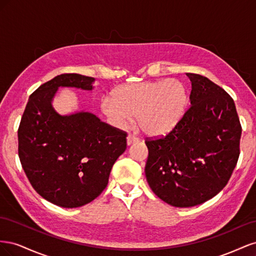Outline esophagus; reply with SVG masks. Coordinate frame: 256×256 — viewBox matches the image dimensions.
<instances>
[{
    "label": "esophagus",
    "mask_w": 256,
    "mask_h": 256,
    "mask_svg": "<svg viewBox=\"0 0 256 256\" xmlns=\"http://www.w3.org/2000/svg\"><path fill=\"white\" fill-rule=\"evenodd\" d=\"M138 140H140V138H138L136 136H134V134H129V136H127V144L130 145V144H132V143L138 142Z\"/></svg>",
    "instance_id": "esophagus-1"
}]
</instances>
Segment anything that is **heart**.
Wrapping results in <instances>:
<instances>
[{"mask_svg":"<svg viewBox=\"0 0 256 256\" xmlns=\"http://www.w3.org/2000/svg\"><path fill=\"white\" fill-rule=\"evenodd\" d=\"M189 92L177 79L144 81L122 85L112 97L102 102L104 113L113 125L124 127L136 115L144 132L158 136L168 132L187 109Z\"/></svg>","mask_w":256,"mask_h":256,"instance_id":"heart-1","label":"heart"}]
</instances>
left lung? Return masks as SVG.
<instances>
[{
    "mask_svg": "<svg viewBox=\"0 0 256 256\" xmlns=\"http://www.w3.org/2000/svg\"><path fill=\"white\" fill-rule=\"evenodd\" d=\"M191 106L166 136L146 138L147 182L175 207L210 200L226 187L240 154V125L234 100L212 81L186 74Z\"/></svg>",
    "mask_w": 256,
    "mask_h": 256,
    "instance_id": "obj_1",
    "label": "left lung"
}]
</instances>
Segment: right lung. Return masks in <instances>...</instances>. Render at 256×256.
Instances as JSON below:
<instances>
[{
	"label": "right lung",
	"mask_w": 256,
	"mask_h": 256,
	"mask_svg": "<svg viewBox=\"0 0 256 256\" xmlns=\"http://www.w3.org/2000/svg\"><path fill=\"white\" fill-rule=\"evenodd\" d=\"M94 78L63 74L30 96L18 129L21 166L35 191L64 208L92 202L106 187L111 168L127 148V132L79 112L62 116L52 98L60 86L92 90Z\"/></svg>",
	"instance_id": "add662e5"
}]
</instances>
